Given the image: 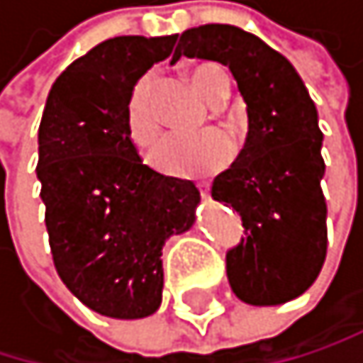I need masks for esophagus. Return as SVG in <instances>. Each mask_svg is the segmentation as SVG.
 <instances>
[{
  "mask_svg": "<svg viewBox=\"0 0 363 363\" xmlns=\"http://www.w3.org/2000/svg\"><path fill=\"white\" fill-rule=\"evenodd\" d=\"M198 189H200V196H202V198H208V196H211V185H208V183H198Z\"/></svg>",
  "mask_w": 363,
  "mask_h": 363,
  "instance_id": "1",
  "label": "esophagus"
}]
</instances>
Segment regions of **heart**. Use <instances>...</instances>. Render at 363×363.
<instances>
[{"mask_svg": "<svg viewBox=\"0 0 363 363\" xmlns=\"http://www.w3.org/2000/svg\"><path fill=\"white\" fill-rule=\"evenodd\" d=\"M191 89L208 104H218L228 95V80L218 65H196L189 72ZM126 133L133 145L147 150L159 139L161 126L152 108V76H143L133 86L126 102ZM233 143L220 130H206L196 137H167L152 152V165L167 176L194 178L216 174L233 161Z\"/></svg>", "mask_w": 363, "mask_h": 363, "instance_id": "obj_1", "label": "heart"}]
</instances>
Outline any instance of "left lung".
I'll return each instance as SVG.
<instances>
[{
  "label": "left lung",
  "instance_id": "8db88e82",
  "mask_svg": "<svg viewBox=\"0 0 363 363\" xmlns=\"http://www.w3.org/2000/svg\"><path fill=\"white\" fill-rule=\"evenodd\" d=\"M180 56L230 69L248 111V137L237 161L216 176L211 196L242 216L244 237L226 252V277L248 305L298 298L327 257L323 130L291 62L259 36L224 23L180 34Z\"/></svg>",
  "mask_w": 363,
  "mask_h": 363
}]
</instances>
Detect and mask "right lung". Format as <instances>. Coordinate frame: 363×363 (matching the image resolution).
<instances>
[{
  "label": "right lung",
  "instance_id": "add662e5",
  "mask_svg": "<svg viewBox=\"0 0 363 363\" xmlns=\"http://www.w3.org/2000/svg\"><path fill=\"white\" fill-rule=\"evenodd\" d=\"M176 38L95 45L58 76L38 126L36 176L54 268L78 301L108 318L159 309L165 240L191 228L200 202L191 180L143 165L126 133L133 86Z\"/></svg>",
  "mask_w": 363,
  "mask_h": 363
}]
</instances>
